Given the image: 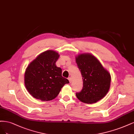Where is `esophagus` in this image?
<instances>
[{"mask_svg":"<svg viewBox=\"0 0 134 134\" xmlns=\"http://www.w3.org/2000/svg\"><path fill=\"white\" fill-rule=\"evenodd\" d=\"M68 80H69V81H70V83H71V82H72V78H71V77H68Z\"/></svg>","mask_w":134,"mask_h":134,"instance_id":"34e87169","label":"esophagus"}]
</instances>
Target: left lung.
Returning a JSON list of instances; mask_svg holds the SVG:
<instances>
[{
	"instance_id": "obj_1",
	"label": "left lung",
	"mask_w": 134,
	"mask_h": 134,
	"mask_svg": "<svg viewBox=\"0 0 134 134\" xmlns=\"http://www.w3.org/2000/svg\"><path fill=\"white\" fill-rule=\"evenodd\" d=\"M81 71L83 87L76 97L81 102L93 103L105 96L110 87L111 76L98 60L92 54H81L76 58Z\"/></svg>"
}]
</instances>
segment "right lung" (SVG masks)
<instances>
[{
  "label": "right lung",
  "instance_id": "add662e5",
  "mask_svg": "<svg viewBox=\"0 0 134 134\" xmlns=\"http://www.w3.org/2000/svg\"><path fill=\"white\" fill-rule=\"evenodd\" d=\"M59 55L55 51L44 52L30 63L25 70L24 83L29 93L43 101L58 96L69 81L62 76V69L55 64Z\"/></svg>",
  "mask_w": 134,
  "mask_h": 134
}]
</instances>
